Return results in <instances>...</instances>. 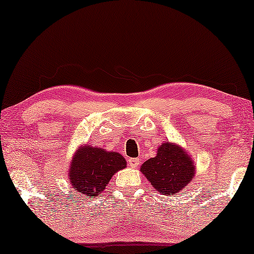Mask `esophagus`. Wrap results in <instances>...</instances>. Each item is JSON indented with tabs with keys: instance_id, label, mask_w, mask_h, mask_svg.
<instances>
[{
	"instance_id": "obj_1",
	"label": "esophagus",
	"mask_w": 254,
	"mask_h": 254,
	"mask_svg": "<svg viewBox=\"0 0 254 254\" xmlns=\"http://www.w3.org/2000/svg\"><path fill=\"white\" fill-rule=\"evenodd\" d=\"M128 164H129L131 168H136V166L140 165V159H138V158H129V159H128Z\"/></svg>"
}]
</instances>
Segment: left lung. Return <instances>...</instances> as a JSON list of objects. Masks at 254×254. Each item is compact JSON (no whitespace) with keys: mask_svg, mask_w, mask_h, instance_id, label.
Instances as JSON below:
<instances>
[{"mask_svg":"<svg viewBox=\"0 0 254 254\" xmlns=\"http://www.w3.org/2000/svg\"><path fill=\"white\" fill-rule=\"evenodd\" d=\"M141 172L156 190L173 195L192 182L195 164L179 144L166 142L157 149L155 157L142 164Z\"/></svg>","mask_w":254,"mask_h":254,"instance_id":"1","label":"left lung"}]
</instances>
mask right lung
I'll list each match as a JSON object with an SVG mask.
<instances>
[{"label": "right lung", "mask_w": 254, "mask_h": 254, "mask_svg": "<svg viewBox=\"0 0 254 254\" xmlns=\"http://www.w3.org/2000/svg\"><path fill=\"white\" fill-rule=\"evenodd\" d=\"M126 159L119 152L82 145L69 166V183L75 192L93 199L102 195L114 173L126 168Z\"/></svg>", "instance_id": "obj_1"}]
</instances>
